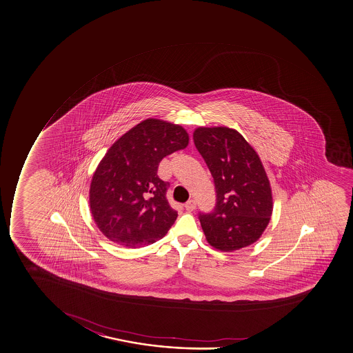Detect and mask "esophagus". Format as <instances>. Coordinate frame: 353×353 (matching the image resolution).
Masks as SVG:
<instances>
[{
  "instance_id": "obj_1",
  "label": "esophagus",
  "mask_w": 353,
  "mask_h": 353,
  "mask_svg": "<svg viewBox=\"0 0 353 353\" xmlns=\"http://www.w3.org/2000/svg\"><path fill=\"white\" fill-rule=\"evenodd\" d=\"M184 208H185L186 211H194L196 209V202H194V199H190V201H188L185 203Z\"/></svg>"
}]
</instances>
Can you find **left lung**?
I'll use <instances>...</instances> for the list:
<instances>
[{
    "mask_svg": "<svg viewBox=\"0 0 353 353\" xmlns=\"http://www.w3.org/2000/svg\"><path fill=\"white\" fill-rule=\"evenodd\" d=\"M194 142L217 192L214 212L199 214L206 241L223 252L257 242L274 209L270 181L257 152L228 127L197 128Z\"/></svg>",
    "mask_w": 353,
    "mask_h": 353,
    "instance_id": "obj_1",
    "label": "left lung"
}]
</instances>
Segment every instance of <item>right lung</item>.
<instances>
[{"label": "right lung", "instance_id": "add662e5", "mask_svg": "<svg viewBox=\"0 0 353 353\" xmlns=\"http://www.w3.org/2000/svg\"><path fill=\"white\" fill-rule=\"evenodd\" d=\"M189 135L179 124L144 119L121 136L92 174L89 204L99 231L124 248L164 237L177 218L167 199L169 183L157 176L165 156L182 150Z\"/></svg>", "mask_w": 353, "mask_h": 353}]
</instances>
